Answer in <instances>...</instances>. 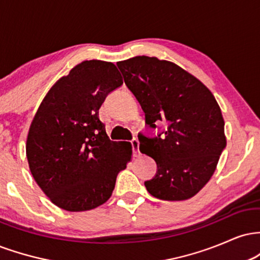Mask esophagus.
<instances>
[{"mask_svg": "<svg viewBox=\"0 0 260 260\" xmlns=\"http://www.w3.org/2000/svg\"><path fill=\"white\" fill-rule=\"evenodd\" d=\"M132 147H133V155L134 156H139V140L133 139L132 140Z\"/></svg>", "mask_w": 260, "mask_h": 260, "instance_id": "34e87169", "label": "esophagus"}]
</instances>
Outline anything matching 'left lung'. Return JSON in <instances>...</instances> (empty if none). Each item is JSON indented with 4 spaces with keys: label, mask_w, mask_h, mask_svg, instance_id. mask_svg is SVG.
<instances>
[{
    "label": "left lung",
    "mask_w": 260,
    "mask_h": 260,
    "mask_svg": "<svg viewBox=\"0 0 260 260\" xmlns=\"http://www.w3.org/2000/svg\"><path fill=\"white\" fill-rule=\"evenodd\" d=\"M117 67L139 101L145 122L153 128L160 121L168 126L161 137L138 136L139 150L157 165L145 188L162 201L192 198L214 175L226 147L225 122L213 92L166 59L136 56L117 62Z\"/></svg>",
    "instance_id": "obj_1"
}]
</instances>
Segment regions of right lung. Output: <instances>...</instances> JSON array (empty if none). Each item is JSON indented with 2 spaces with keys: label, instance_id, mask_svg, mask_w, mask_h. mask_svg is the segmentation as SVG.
Here are the masks:
<instances>
[{
  "label": "right lung",
  "instance_id": "right-lung-1",
  "mask_svg": "<svg viewBox=\"0 0 260 260\" xmlns=\"http://www.w3.org/2000/svg\"><path fill=\"white\" fill-rule=\"evenodd\" d=\"M112 62L83 61L41 101L26 137V159L38 186L58 208L86 211L106 203L132 160V144L112 142L99 109L122 85Z\"/></svg>",
  "mask_w": 260,
  "mask_h": 260
}]
</instances>
